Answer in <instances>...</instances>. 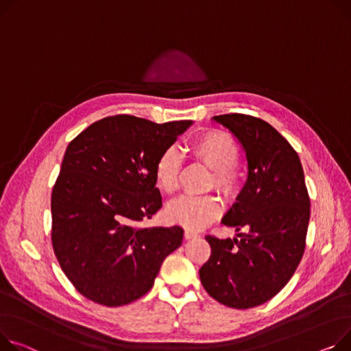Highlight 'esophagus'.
I'll return each instance as SVG.
<instances>
[{
	"label": "esophagus",
	"mask_w": 351,
	"mask_h": 351,
	"mask_svg": "<svg viewBox=\"0 0 351 351\" xmlns=\"http://www.w3.org/2000/svg\"><path fill=\"white\" fill-rule=\"evenodd\" d=\"M196 237H199V234L196 231H193V230H184V239L186 240H192V239H196Z\"/></svg>",
	"instance_id": "obj_1"
}]
</instances>
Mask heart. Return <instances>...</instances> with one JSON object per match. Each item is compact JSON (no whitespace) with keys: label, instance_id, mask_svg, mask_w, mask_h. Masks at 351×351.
<instances>
[{"label":"heart","instance_id":"obj_1","mask_svg":"<svg viewBox=\"0 0 351 351\" xmlns=\"http://www.w3.org/2000/svg\"><path fill=\"white\" fill-rule=\"evenodd\" d=\"M192 155L213 171V184L226 196H236L241 186L237 168L240 149L231 135L212 130L193 139ZM180 155L175 148L162 152L155 163V182L163 193H173L178 188ZM220 215V203L215 196H182L165 207L167 219L188 230H200Z\"/></svg>","mask_w":351,"mask_h":351}]
</instances>
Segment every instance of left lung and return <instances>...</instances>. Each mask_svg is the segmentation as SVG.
<instances>
[{"mask_svg":"<svg viewBox=\"0 0 351 351\" xmlns=\"http://www.w3.org/2000/svg\"><path fill=\"white\" fill-rule=\"evenodd\" d=\"M241 144L248 175L223 224L245 228L234 239L206 236L212 248L199 269L206 292L228 308L265 303L295 274L311 217L305 175L296 151L264 120L245 114L216 115Z\"/></svg>","mask_w":351,"mask_h":351,"instance_id":"obj_1","label":"left lung"}]
</instances>
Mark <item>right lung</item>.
Returning <instances> with one entry per match:
<instances>
[{
  "label": "right lung",
  "instance_id": "1",
  "mask_svg": "<svg viewBox=\"0 0 351 351\" xmlns=\"http://www.w3.org/2000/svg\"><path fill=\"white\" fill-rule=\"evenodd\" d=\"M193 121L156 124L106 117L66 148L52 192V245L62 271L87 299L127 305L154 285L183 228L143 227L162 207L155 163Z\"/></svg>",
  "mask_w": 351,
  "mask_h": 351
}]
</instances>
